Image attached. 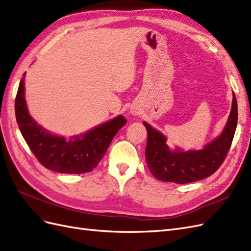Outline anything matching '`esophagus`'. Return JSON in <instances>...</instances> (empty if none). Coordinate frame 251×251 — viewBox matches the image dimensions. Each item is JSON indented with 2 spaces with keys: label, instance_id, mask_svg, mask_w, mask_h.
<instances>
[{
  "label": "esophagus",
  "instance_id": "1",
  "mask_svg": "<svg viewBox=\"0 0 251 251\" xmlns=\"http://www.w3.org/2000/svg\"><path fill=\"white\" fill-rule=\"evenodd\" d=\"M131 113L133 114V115H135V116H136V115H138V114H139V112H138V111H136V110H132V111H131Z\"/></svg>",
  "mask_w": 251,
  "mask_h": 251
}]
</instances>
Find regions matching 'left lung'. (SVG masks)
I'll use <instances>...</instances> for the list:
<instances>
[{
	"label": "left lung",
	"instance_id": "1",
	"mask_svg": "<svg viewBox=\"0 0 251 251\" xmlns=\"http://www.w3.org/2000/svg\"><path fill=\"white\" fill-rule=\"evenodd\" d=\"M232 94L231 111L224 130L202 150H171L166 144L165 136L143 121L148 131L147 164L155 178L184 184L207 178L221 166L230 149L238 124L237 98Z\"/></svg>",
	"mask_w": 251,
	"mask_h": 251
}]
</instances>
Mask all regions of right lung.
Returning <instances> with one entry per match:
<instances>
[{
	"instance_id": "add662e5",
	"label": "right lung",
	"mask_w": 251,
	"mask_h": 251,
	"mask_svg": "<svg viewBox=\"0 0 251 251\" xmlns=\"http://www.w3.org/2000/svg\"><path fill=\"white\" fill-rule=\"evenodd\" d=\"M24 80L25 73L20 81L14 103L16 117L23 137L37 160L46 169L62 174H83L96 168L126 119L119 115L67 140L63 136L46 131L30 116L25 100Z\"/></svg>"
}]
</instances>
